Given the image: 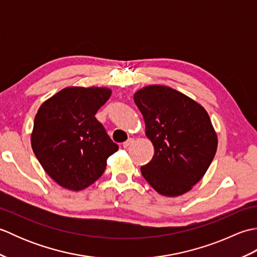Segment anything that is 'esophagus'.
Wrapping results in <instances>:
<instances>
[{
	"mask_svg": "<svg viewBox=\"0 0 257 257\" xmlns=\"http://www.w3.org/2000/svg\"><path fill=\"white\" fill-rule=\"evenodd\" d=\"M134 139L133 138H129L127 141H124V143L122 144V146H123V148H128V147H130L132 146L133 144H134Z\"/></svg>",
	"mask_w": 257,
	"mask_h": 257,
	"instance_id": "1",
	"label": "esophagus"
}]
</instances>
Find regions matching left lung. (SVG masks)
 Returning <instances> with one entry per match:
<instances>
[{
  "mask_svg": "<svg viewBox=\"0 0 257 257\" xmlns=\"http://www.w3.org/2000/svg\"><path fill=\"white\" fill-rule=\"evenodd\" d=\"M155 147L141 173L158 193L178 196L198 183L217 148L211 119L200 103L170 87H144L134 96Z\"/></svg>",
  "mask_w": 257,
  "mask_h": 257,
  "instance_id": "1",
  "label": "left lung"
}]
</instances>
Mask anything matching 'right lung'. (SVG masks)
Returning <instances> with one entry per match:
<instances>
[{
  "mask_svg": "<svg viewBox=\"0 0 257 257\" xmlns=\"http://www.w3.org/2000/svg\"><path fill=\"white\" fill-rule=\"evenodd\" d=\"M111 90L67 87L38 109L32 149L43 169L61 187L80 191L101 177L107 159L118 150L95 114Z\"/></svg>",
  "mask_w": 257,
  "mask_h": 257,
  "instance_id": "obj_1",
  "label": "right lung"
}]
</instances>
